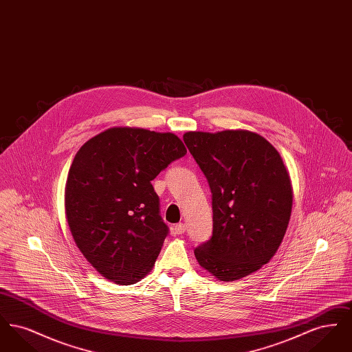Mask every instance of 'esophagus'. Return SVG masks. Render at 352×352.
Returning a JSON list of instances; mask_svg holds the SVG:
<instances>
[{"mask_svg": "<svg viewBox=\"0 0 352 352\" xmlns=\"http://www.w3.org/2000/svg\"><path fill=\"white\" fill-rule=\"evenodd\" d=\"M173 232L175 234H182L186 232V224L184 223H179V224H175L173 227Z\"/></svg>", "mask_w": 352, "mask_h": 352, "instance_id": "1", "label": "esophagus"}]
</instances>
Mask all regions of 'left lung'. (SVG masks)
I'll return each instance as SVG.
<instances>
[{
	"mask_svg": "<svg viewBox=\"0 0 352 352\" xmlns=\"http://www.w3.org/2000/svg\"><path fill=\"white\" fill-rule=\"evenodd\" d=\"M184 141L212 192V237L195 257L219 281L240 280L269 263L283 243L293 207L289 171L254 132H187Z\"/></svg>",
	"mask_w": 352,
	"mask_h": 352,
	"instance_id": "left-lung-1",
	"label": "left lung"
}]
</instances>
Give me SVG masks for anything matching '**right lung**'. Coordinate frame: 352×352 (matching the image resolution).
Instances as JSON below:
<instances>
[{
    "label": "right lung",
    "mask_w": 352,
    "mask_h": 352,
    "mask_svg": "<svg viewBox=\"0 0 352 352\" xmlns=\"http://www.w3.org/2000/svg\"><path fill=\"white\" fill-rule=\"evenodd\" d=\"M186 153L174 133L129 126L109 128L76 153L66 219L76 247L105 280L133 285L154 267L168 226L151 181Z\"/></svg>",
    "instance_id": "add662e5"
}]
</instances>
